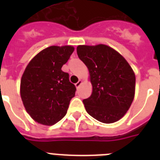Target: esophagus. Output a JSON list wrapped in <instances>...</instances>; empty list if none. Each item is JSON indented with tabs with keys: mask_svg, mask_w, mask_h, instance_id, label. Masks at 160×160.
I'll use <instances>...</instances> for the list:
<instances>
[{
	"mask_svg": "<svg viewBox=\"0 0 160 160\" xmlns=\"http://www.w3.org/2000/svg\"><path fill=\"white\" fill-rule=\"evenodd\" d=\"M82 83V80H79V81L77 83H75V87H76V88H79V87H80V86H81Z\"/></svg>",
	"mask_w": 160,
	"mask_h": 160,
	"instance_id": "1",
	"label": "esophagus"
}]
</instances>
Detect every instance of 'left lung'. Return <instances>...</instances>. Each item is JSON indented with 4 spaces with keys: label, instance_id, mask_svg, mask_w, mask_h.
I'll list each match as a JSON object with an SVG mask.
<instances>
[{
    "label": "left lung",
    "instance_id": "8db88e82",
    "mask_svg": "<svg viewBox=\"0 0 160 160\" xmlns=\"http://www.w3.org/2000/svg\"><path fill=\"white\" fill-rule=\"evenodd\" d=\"M78 56L87 66L92 94L83 100L87 112L103 123L122 118L135 93V74L128 61L107 45H81Z\"/></svg>",
    "mask_w": 160,
    "mask_h": 160
}]
</instances>
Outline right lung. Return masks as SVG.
Segmentation results:
<instances>
[{
    "label": "right lung",
    "mask_w": 160,
    "mask_h": 160,
    "mask_svg": "<svg viewBox=\"0 0 160 160\" xmlns=\"http://www.w3.org/2000/svg\"><path fill=\"white\" fill-rule=\"evenodd\" d=\"M74 50L72 46H52L31 59L22 74L20 94L25 111L35 122L57 123L67 112L76 88L62 70Z\"/></svg>",
    "instance_id": "obj_1"
}]
</instances>
